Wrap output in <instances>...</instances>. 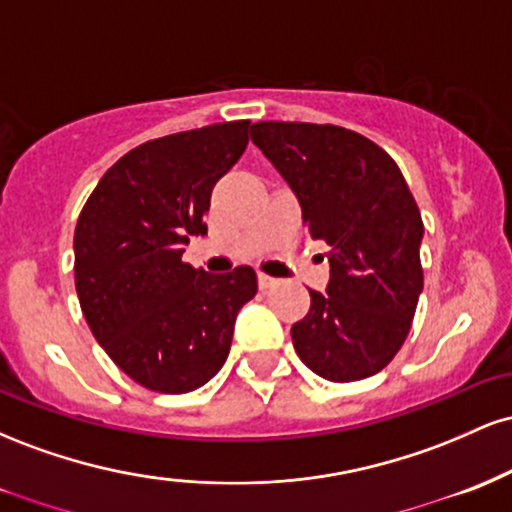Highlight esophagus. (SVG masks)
<instances>
[{"instance_id": "1", "label": "esophagus", "mask_w": 512, "mask_h": 512, "mask_svg": "<svg viewBox=\"0 0 512 512\" xmlns=\"http://www.w3.org/2000/svg\"><path fill=\"white\" fill-rule=\"evenodd\" d=\"M257 284H260L262 291H267V289H272V286L276 284V279H274V276H267L264 272H260V274H257Z\"/></svg>"}]
</instances>
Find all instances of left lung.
<instances>
[{
	"mask_svg": "<svg viewBox=\"0 0 512 512\" xmlns=\"http://www.w3.org/2000/svg\"><path fill=\"white\" fill-rule=\"evenodd\" d=\"M250 137L296 192L310 238L330 248L327 293L310 291L293 349L332 383L380 373L402 349L424 289V221L402 170L337 125L255 122Z\"/></svg>",
	"mask_w": 512,
	"mask_h": 512,
	"instance_id": "obj_1",
	"label": "left lung"
}]
</instances>
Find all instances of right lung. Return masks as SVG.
Returning <instances> with one entry per match:
<instances>
[{
    "instance_id": "right-lung-1",
    "label": "right lung",
    "mask_w": 512,
    "mask_h": 512,
    "mask_svg": "<svg viewBox=\"0 0 512 512\" xmlns=\"http://www.w3.org/2000/svg\"><path fill=\"white\" fill-rule=\"evenodd\" d=\"M250 120L151 139L98 180L74 231V281L96 342L134 383L182 395L231 351L238 310L257 293L250 267L207 274L182 245L207 231L211 190L248 146Z\"/></svg>"
}]
</instances>
